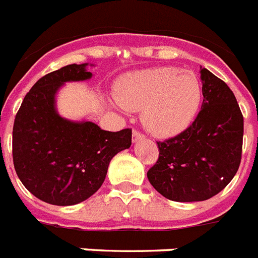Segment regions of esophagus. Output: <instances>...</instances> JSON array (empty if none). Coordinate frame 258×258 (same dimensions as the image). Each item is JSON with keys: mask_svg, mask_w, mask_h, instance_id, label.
Masks as SVG:
<instances>
[{"mask_svg": "<svg viewBox=\"0 0 258 258\" xmlns=\"http://www.w3.org/2000/svg\"><path fill=\"white\" fill-rule=\"evenodd\" d=\"M145 136L142 133H141L140 131H137V129H134L133 131V141L134 142H137V141L140 140H144Z\"/></svg>", "mask_w": 258, "mask_h": 258, "instance_id": "34e87169", "label": "esophagus"}]
</instances>
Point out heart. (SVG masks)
<instances>
[{
  "instance_id": "heart-1",
  "label": "heart",
  "mask_w": 258,
  "mask_h": 258,
  "mask_svg": "<svg viewBox=\"0 0 258 258\" xmlns=\"http://www.w3.org/2000/svg\"><path fill=\"white\" fill-rule=\"evenodd\" d=\"M116 98L127 111H142L144 126L166 138L192 124L201 105L202 85L190 70L156 68L125 76L117 83Z\"/></svg>"
}]
</instances>
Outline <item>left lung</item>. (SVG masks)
<instances>
[{"label":"left lung","mask_w":258,"mask_h":258,"mask_svg":"<svg viewBox=\"0 0 258 258\" xmlns=\"http://www.w3.org/2000/svg\"><path fill=\"white\" fill-rule=\"evenodd\" d=\"M201 111L185 131L158 141L159 158L147 171L151 185L171 201H205L234 179L241 160L244 118L234 92L201 68Z\"/></svg>","instance_id":"obj_1"}]
</instances>
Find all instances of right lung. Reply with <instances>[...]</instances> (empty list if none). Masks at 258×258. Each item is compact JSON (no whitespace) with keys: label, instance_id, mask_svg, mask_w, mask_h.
<instances>
[{"label":"right lung","instance_id":"obj_1","mask_svg":"<svg viewBox=\"0 0 258 258\" xmlns=\"http://www.w3.org/2000/svg\"><path fill=\"white\" fill-rule=\"evenodd\" d=\"M87 63H72L41 77L27 92L13 126V162L27 190L41 201L70 206L102 186L109 162L132 145V129L103 131L56 112L54 95L69 81L91 78Z\"/></svg>","mask_w":258,"mask_h":258}]
</instances>
